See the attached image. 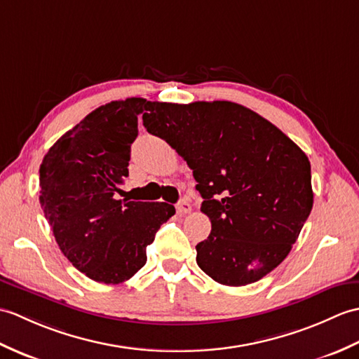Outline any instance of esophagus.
Returning <instances> with one entry per match:
<instances>
[{
	"label": "esophagus",
	"instance_id": "esophagus-1",
	"mask_svg": "<svg viewBox=\"0 0 359 359\" xmlns=\"http://www.w3.org/2000/svg\"><path fill=\"white\" fill-rule=\"evenodd\" d=\"M177 212L178 213H189V212H192V204H190V201L189 200H181L178 204H177Z\"/></svg>",
	"mask_w": 359,
	"mask_h": 359
}]
</instances>
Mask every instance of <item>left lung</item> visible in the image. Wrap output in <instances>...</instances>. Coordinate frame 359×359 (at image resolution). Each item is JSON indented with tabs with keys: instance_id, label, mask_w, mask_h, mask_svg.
I'll use <instances>...</instances> for the list:
<instances>
[{
	"instance_id": "1",
	"label": "left lung",
	"mask_w": 359,
	"mask_h": 359,
	"mask_svg": "<svg viewBox=\"0 0 359 359\" xmlns=\"http://www.w3.org/2000/svg\"><path fill=\"white\" fill-rule=\"evenodd\" d=\"M142 124L194 170L212 232L196 245L224 285L261 280L287 257L313 205L307 155L276 126L230 101H149Z\"/></svg>"
}]
</instances>
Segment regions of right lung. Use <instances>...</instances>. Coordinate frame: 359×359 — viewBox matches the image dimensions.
Listing matches in <instances>:
<instances>
[{
  "label": "right lung",
  "mask_w": 359,
  "mask_h": 359,
  "mask_svg": "<svg viewBox=\"0 0 359 359\" xmlns=\"http://www.w3.org/2000/svg\"><path fill=\"white\" fill-rule=\"evenodd\" d=\"M144 98L112 101L66 132L39 165V203L61 252L79 272L119 284L146 264V247L175 215L167 203L116 200L129 177Z\"/></svg>",
  "instance_id": "1"
}]
</instances>
